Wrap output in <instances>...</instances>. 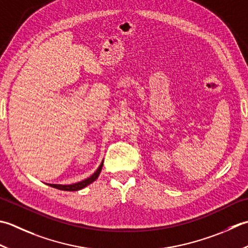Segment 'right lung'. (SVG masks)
<instances>
[{"label": "right lung", "instance_id": "obj_1", "mask_svg": "<svg viewBox=\"0 0 248 248\" xmlns=\"http://www.w3.org/2000/svg\"><path fill=\"white\" fill-rule=\"evenodd\" d=\"M102 167H103V161L100 164V167L98 168V170L92 174L90 177H88L85 181H81L79 183H76V184H72V185H55V184H47V185H49L53 188H57V189H60V190H64V191H76V190H80V189L85 188L86 186H88L89 184H91L92 182H94L96 178H98L99 174L101 173V170Z\"/></svg>", "mask_w": 248, "mask_h": 248}]
</instances>
